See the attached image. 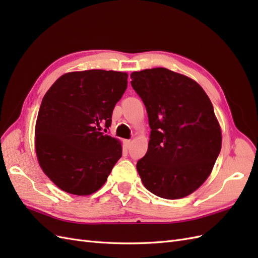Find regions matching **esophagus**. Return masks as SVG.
<instances>
[{
  "mask_svg": "<svg viewBox=\"0 0 258 258\" xmlns=\"http://www.w3.org/2000/svg\"><path fill=\"white\" fill-rule=\"evenodd\" d=\"M124 146H126V148H129L131 146L130 140H126V141H124Z\"/></svg>",
  "mask_w": 258,
  "mask_h": 258,
  "instance_id": "obj_1",
  "label": "esophagus"
}]
</instances>
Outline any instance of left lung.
I'll use <instances>...</instances> for the list:
<instances>
[{"label": "left lung", "instance_id": "left-lung-1", "mask_svg": "<svg viewBox=\"0 0 258 258\" xmlns=\"http://www.w3.org/2000/svg\"><path fill=\"white\" fill-rule=\"evenodd\" d=\"M130 77L151 127L148 150L137 163L142 183L165 199L188 196L206 182L222 148L212 102L196 81L165 68Z\"/></svg>", "mask_w": 258, "mask_h": 258}]
</instances>
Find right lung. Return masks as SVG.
I'll return each mask as SVG.
<instances>
[{"label": "right lung", "mask_w": 258, "mask_h": 258, "mask_svg": "<svg viewBox=\"0 0 258 258\" xmlns=\"http://www.w3.org/2000/svg\"><path fill=\"white\" fill-rule=\"evenodd\" d=\"M126 72L86 70L66 73L45 93L34 146L43 172L61 190L88 196L106 182L121 157L118 139L105 135L127 88Z\"/></svg>", "instance_id": "add662e5"}]
</instances>
